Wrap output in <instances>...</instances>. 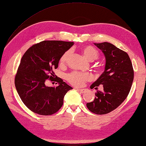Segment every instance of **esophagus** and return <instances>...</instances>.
<instances>
[{
	"label": "esophagus",
	"mask_w": 146,
	"mask_h": 146,
	"mask_svg": "<svg viewBox=\"0 0 146 146\" xmlns=\"http://www.w3.org/2000/svg\"><path fill=\"white\" fill-rule=\"evenodd\" d=\"M78 91L79 92H80V93H82V94H84V93H85V90H86V89H85V88H84V89H77Z\"/></svg>",
	"instance_id": "1"
}]
</instances>
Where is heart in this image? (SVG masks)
Returning <instances> with one entry per match:
<instances>
[{"label": "heart", "mask_w": 146, "mask_h": 146, "mask_svg": "<svg viewBox=\"0 0 146 146\" xmlns=\"http://www.w3.org/2000/svg\"><path fill=\"white\" fill-rule=\"evenodd\" d=\"M82 51L85 58L90 61H94L98 57V52L95 48L90 46H85L82 49ZM72 50L67 51L64 53L60 59L61 63H65L68 60L71 54ZM66 79L69 82L76 87H81L87 81L92 79V75L89 73H82L79 72H72L66 76Z\"/></svg>", "instance_id": "heart-1"}]
</instances>
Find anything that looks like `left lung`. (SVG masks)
Segmentation results:
<instances>
[{
    "label": "left lung",
    "mask_w": 146,
    "mask_h": 146,
    "mask_svg": "<svg viewBox=\"0 0 146 146\" xmlns=\"http://www.w3.org/2000/svg\"><path fill=\"white\" fill-rule=\"evenodd\" d=\"M105 57L104 72L90 86L95 88L100 85L104 91L98 90L92 102L87 107L92 113L105 115L113 111L122 104L128 95L134 79L133 65L128 54L108 42L94 43Z\"/></svg>",
    "instance_id": "obj_1"
}]
</instances>
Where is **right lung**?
I'll list each match as a JSON object with an SVG mask.
<instances>
[{
  "instance_id": "obj_1",
  "label": "right lung",
  "mask_w": 146,
  "mask_h": 146,
  "mask_svg": "<svg viewBox=\"0 0 146 146\" xmlns=\"http://www.w3.org/2000/svg\"><path fill=\"white\" fill-rule=\"evenodd\" d=\"M74 42L43 41L32 46L23 54L15 76V85L21 100L31 111L40 115H51L63 105L64 97L72 88L61 78L58 86L48 87L46 79L54 78L64 53Z\"/></svg>"
}]
</instances>
